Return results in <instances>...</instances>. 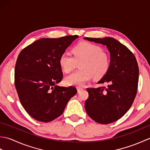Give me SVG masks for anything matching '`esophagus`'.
I'll return each mask as SVG.
<instances>
[{
  "label": "esophagus",
  "mask_w": 150,
  "mask_h": 150,
  "mask_svg": "<svg viewBox=\"0 0 150 150\" xmlns=\"http://www.w3.org/2000/svg\"><path fill=\"white\" fill-rule=\"evenodd\" d=\"M77 91H78V93H80V92H81L82 90H84L83 89V88H81V87H77Z\"/></svg>",
  "instance_id": "1"
}]
</instances>
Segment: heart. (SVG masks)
I'll return each instance as SVG.
<instances>
[{"instance_id": "1", "label": "heart", "mask_w": 150, "mask_h": 150, "mask_svg": "<svg viewBox=\"0 0 150 150\" xmlns=\"http://www.w3.org/2000/svg\"><path fill=\"white\" fill-rule=\"evenodd\" d=\"M73 57L64 53L59 58V64L62 70L69 73L75 68L77 62H81V69L72 73L65 78L66 84L82 86L94 77L103 78L110 66V58L99 46L88 42H81L72 50Z\"/></svg>"}]
</instances>
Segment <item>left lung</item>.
<instances>
[{"mask_svg": "<svg viewBox=\"0 0 150 150\" xmlns=\"http://www.w3.org/2000/svg\"><path fill=\"white\" fill-rule=\"evenodd\" d=\"M84 39L106 46L110 53V66L98 84L106 86L87 88L85 109L95 122L107 124L120 119L132 106L137 91L139 67L128 47L111 37Z\"/></svg>", "mask_w": 150, "mask_h": 150, "instance_id": "1", "label": "left lung"}]
</instances>
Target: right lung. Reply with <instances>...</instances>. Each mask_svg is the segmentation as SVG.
Returning a JSON list of instances; mask_svg holds the SVG:
<instances>
[{
  "mask_svg": "<svg viewBox=\"0 0 150 150\" xmlns=\"http://www.w3.org/2000/svg\"><path fill=\"white\" fill-rule=\"evenodd\" d=\"M79 37L42 38L19 53L15 68V85L22 106L37 120L48 122L61 115L77 89L59 86L62 79L59 58Z\"/></svg>",
  "mask_w": 150,
  "mask_h": 150,
  "instance_id": "right-lung-1",
  "label": "right lung"
}]
</instances>
